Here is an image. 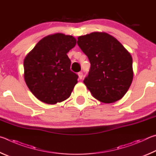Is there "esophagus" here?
Instances as JSON below:
<instances>
[{
	"instance_id": "1",
	"label": "esophagus",
	"mask_w": 156,
	"mask_h": 156,
	"mask_svg": "<svg viewBox=\"0 0 156 156\" xmlns=\"http://www.w3.org/2000/svg\"><path fill=\"white\" fill-rule=\"evenodd\" d=\"M78 75H79V78H80V80H81V79H82V77H83V73L82 72H79Z\"/></svg>"
}]
</instances>
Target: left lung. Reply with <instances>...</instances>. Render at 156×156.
<instances>
[{"mask_svg":"<svg viewBox=\"0 0 156 156\" xmlns=\"http://www.w3.org/2000/svg\"><path fill=\"white\" fill-rule=\"evenodd\" d=\"M77 44L90 63L83 80L94 98L113 103L126 94L133 80L132 57L115 37L94 32L78 37Z\"/></svg>","mask_w":156,"mask_h":156,"instance_id":"1","label":"left lung"}]
</instances>
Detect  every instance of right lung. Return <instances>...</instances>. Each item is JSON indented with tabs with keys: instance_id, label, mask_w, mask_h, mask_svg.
<instances>
[{
	"instance_id": "add662e5",
	"label": "right lung",
	"mask_w": 156,
	"mask_h": 156,
	"mask_svg": "<svg viewBox=\"0 0 156 156\" xmlns=\"http://www.w3.org/2000/svg\"><path fill=\"white\" fill-rule=\"evenodd\" d=\"M75 44L74 37L56 34L44 37L26 56L24 80L37 99L55 104L70 96L78 75L70 70L67 53Z\"/></svg>"
}]
</instances>
